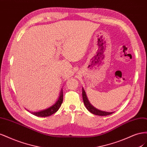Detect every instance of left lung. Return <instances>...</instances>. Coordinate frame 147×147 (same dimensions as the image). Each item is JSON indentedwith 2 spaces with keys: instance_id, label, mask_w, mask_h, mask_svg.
<instances>
[{
  "instance_id": "left-lung-1",
  "label": "left lung",
  "mask_w": 147,
  "mask_h": 147,
  "mask_svg": "<svg viewBox=\"0 0 147 147\" xmlns=\"http://www.w3.org/2000/svg\"><path fill=\"white\" fill-rule=\"evenodd\" d=\"M82 97H83L84 104L85 105L86 108L88 111H90V112L92 114L99 115V116H107V115H109L113 113V112H104V111H101L100 110L96 109L94 107H93L90 103V102H89L87 98V96L86 95V92L83 90V88H82Z\"/></svg>"
}]
</instances>
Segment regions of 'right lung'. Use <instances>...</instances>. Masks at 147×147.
<instances>
[{
    "label": "right lung",
    "mask_w": 147,
    "mask_h": 147,
    "mask_svg": "<svg viewBox=\"0 0 147 147\" xmlns=\"http://www.w3.org/2000/svg\"><path fill=\"white\" fill-rule=\"evenodd\" d=\"M63 90H61L59 99L56 101V102L54 105H53L51 107H49L45 110H43L40 111V112H32L31 113L35 115V116L40 117H49L50 116V115L56 113L57 111L59 110L62 103H63Z\"/></svg>",
    "instance_id": "obj_1"
}]
</instances>
